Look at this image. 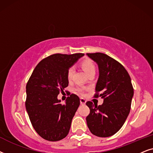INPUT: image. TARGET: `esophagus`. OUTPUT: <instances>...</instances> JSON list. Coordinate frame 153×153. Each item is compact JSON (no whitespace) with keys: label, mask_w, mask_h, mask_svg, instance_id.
Returning a JSON list of instances; mask_svg holds the SVG:
<instances>
[{"label":"esophagus","mask_w":153,"mask_h":153,"mask_svg":"<svg viewBox=\"0 0 153 153\" xmlns=\"http://www.w3.org/2000/svg\"><path fill=\"white\" fill-rule=\"evenodd\" d=\"M86 101H87L85 100V99H82V98H81V99H80V103L82 105H85V103H86Z\"/></svg>","instance_id":"esophagus-1"}]
</instances>
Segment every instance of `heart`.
Returning <instances> with one entry per match:
<instances>
[{"mask_svg":"<svg viewBox=\"0 0 153 153\" xmlns=\"http://www.w3.org/2000/svg\"><path fill=\"white\" fill-rule=\"evenodd\" d=\"M80 66L87 75L90 74L91 73H93V72L95 73V71H96L95 65L90 59H83L82 62H80ZM73 74H74V69H73V67H70V68H68L66 73L67 78H68V80L69 81H71L73 79ZM77 91H78L81 95H84L85 91V88H84V87H78V88H77Z\"/></svg>","mask_w":153,"mask_h":153,"instance_id":"obj_1","label":"heart"}]
</instances>
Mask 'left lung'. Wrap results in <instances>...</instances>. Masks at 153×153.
I'll use <instances>...</instances> for the list:
<instances>
[{
	"instance_id": "left-lung-1",
	"label": "left lung",
	"mask_w": 153,
	"mask_h": 153,
	"mask_svg": "<svg viewBox=\"0 0 153 153\" xmlns=\"http://www.w3.org/2000/svg\"><path fill=\"white\" fill-rule=\"evenodd\" d=\"M87 54L99 69L94 97L103 99L98 106L91 101L86 103L90 109L86 117L87 127L94 135L108 137L121 129L129 115L134 88L129 73L120 63L103 53Z\"/></svg>"
}]
</instances>
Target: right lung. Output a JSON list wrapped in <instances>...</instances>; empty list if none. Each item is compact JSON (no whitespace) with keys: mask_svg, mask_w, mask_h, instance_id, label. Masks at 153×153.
Here are the masks:
<instances>
[{"mask_svg":"<svg viewBox=\"0 0 153 153\" xmlns=\"http://www.w3.org/2000/svg\"><path fill=\"white\" fill-rule=\"evenodd\" d=\"M83 55L52 54L38 63L28 79L26 109L33 127L44 139L57 141L68 135L80 98L69 94L66 103L62 104L57 96L68 85V68Z\"/></svg>","mask_w":153,"mask_h":153,"instance_id":"1","label":"right lung"}]
</instances>
